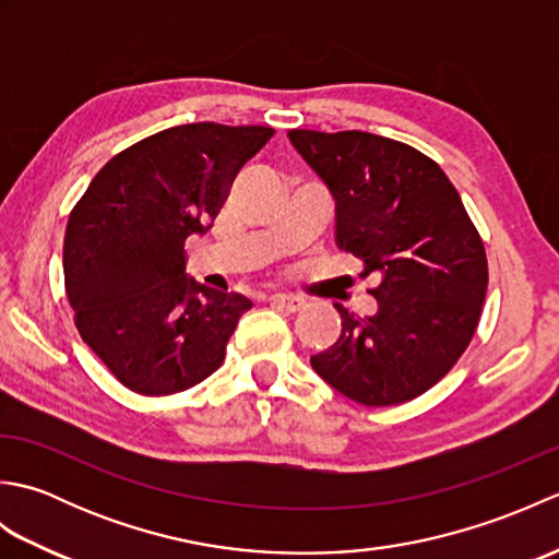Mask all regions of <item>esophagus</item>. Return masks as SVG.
Segmentation results:
<instances>
[{
	"instance_id": "34e87169",
	"label": "esophagus",
	"mask_w": 559,
	"mask_h": 559,
	"mask_svg": "<svg viewBox=\"0 0 559 559\" xmlns=\"http://www.w3.org/2000/svg\"><path fill=\"white\" fill-rule=\"evenodd\" d=\"M271 305H276L278 310H286V312H300L305 307V300L298 298V295H286V293H273L271 295Z\"/></svg>"
}]
</instances>
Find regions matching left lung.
<instances>
[{
  "label": "left lung",
  "instance_id": "8db88e82",
  "mask_svg": "<svg viewBox=\"0 0 559 559\" xmlns=\"http://www.w3.org/2000/svg\"><path fill=\"white\" fill-rule=\"evenodd\" d=\"M334 199L336 247L374 273L377 312L343 305L341 336L310 358L326 384L362 406H396L442 379L476 334L488 259L454 185L401 141L290 129Z\"/></svg>",
  "mask_w": 559,
  "mask_h": 559
}]
</instances>
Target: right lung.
<instances>
[{
	"mask_svg": "<svg viewBox=\"0 0 559 559\" xmlns=\"http://www.w3.org/2000/svg\"><path fill=\"white\" fill-rule=\"evenodd\" d=\"M271 134L216 122L163 129L117 153L71 211L64 286L76 329L136 394L204 382L252 307L189 278L185 240L211 228L235 173Z\"/></svg>",
	"mask_w": 559,
	"mask_h": 559,
	"instance_id": "1",
	"label": "right lung"
}]
</instances>
